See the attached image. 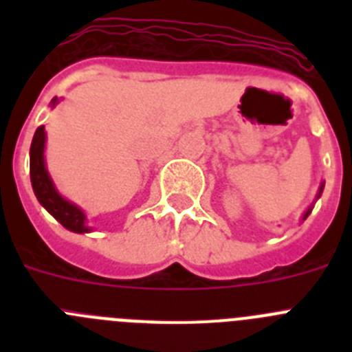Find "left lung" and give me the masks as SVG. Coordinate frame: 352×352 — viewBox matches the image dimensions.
<instances>
[{"label":"left lung","instance_id":"left-lung-1","mask_svg":"<svg viewBox=\"0 0 352 352\" xmlns=\"http://www.w3.org/2000/svg\"><path fill=\"white\" fill-rule=\"evenodd\" d=\"M321 192H322V186H321V190H319V195H321ZM309 214H310V210L307 211V213H305V217H303V219H307V217H309Z\"/></svg>","mask_w":352,"mask_h":352}]
</instances>
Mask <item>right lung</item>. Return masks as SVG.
I'll list each match as a JSON object with an SVG mask.
<instances>
[{
	"label": "right lung",
	"mask_w": 352,
	"mask_h": 352,
	"mask_svg": "<svg viewBox=\"0 0 352 352\" xmlns=\"http://www.w3.org/2000/svg\"><path fill=\"white\" fill-rule=\"evenodd\" d=\"M54 102L56 98L52 100V104ZM43 146H45V130L42 125L36 129L30 148V176L36 199L63 227L74 232H88L89 229L84 226L86 217H84L82 211L76 204L65 201L56 192L54 185L49 178L47 169H45V162H43Z\"/></svg>",
	"instance_id": "add662e5"
}]
</instances>
